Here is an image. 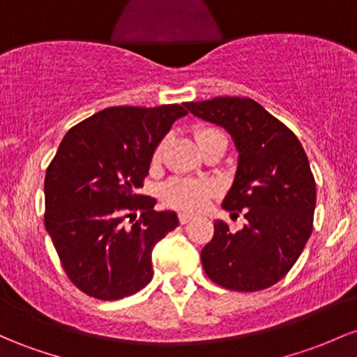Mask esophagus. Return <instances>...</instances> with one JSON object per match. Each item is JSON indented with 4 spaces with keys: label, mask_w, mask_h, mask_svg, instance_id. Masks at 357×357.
<instances>
[{
    "label": "esophagus",
    "mask_w": 357,
    "mask_h": 357,
    "mask_svg": "<svg viewBox=\"0 0 357 357\" xmlns=\"http://www.w3.org/2000/svg\"><path fill=\"white\" fill-rule=\"evenodd\" d=\"M178 218H179V223H183V225H185V223H188L190 220H193V215L181 211V213L178 215Z\"/></svg>",
    "instance_id": "obj_1"
}]
</instances>
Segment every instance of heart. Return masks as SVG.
Instances as JSON below:
<instances>
[{
    "mask_svg": "<svg viewBox=\"0 0 357 357\" xmlns=\"http://www.w3.org/2000/svg\"><path fill=\"white\" fill-rule=\"evenodd\" d=\"M220 135L225 137L220 128L215 127H199L195 132L199 147L208 142L210 139H213V137ZM162 147L164 144H159L158 149H155V159L160 158ZM215 193H217V185L211 179L203 178H172L171 181H167L166 185L160 188V198L167 206L186 211L202 210Z\"/></svg>",
    "mask_w": 357,
    "mask_h": 357,
    "instance_id": "obj_1",
    "label": "heart"
}]
</instances>
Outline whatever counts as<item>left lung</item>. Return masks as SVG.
<instances>
[{
  "instance_id": "left-lung-1",
  "label": "left lung",
  "mask_w": 357,
  "mask_h": 357,
  "mask_svg": "<svg viewBox=\"0 0 357 357\" xmlns=\"http://www.w3.org/2000/svg\"><path fill=\"white\" fill-rule=\"evenodd\" d=\"M193 115L222 125L236 142L238 167L223 208L244 229L213 223L202 264L213 283L232 291H261L287 276L313 229L315 178L296 135L250 98L218 96L185 103Z\"/></svg>"
}]
</instances>
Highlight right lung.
<instances>
[{
	"label": "right lung",
	"instance_id": "obj_1",
	"mask_svg": "<svg viewBox=\"0 0 357 357\" xmlns=\"http://www.w3.org/2000/svg\"><path fill=\"white\" fill-rule=\"evenodd\" d=\"M186 113L181 105L105 108L74 125L50 160L45 229L68 278L88 296L120 300L152 280V249L179 222L137 191L158 144Z\"/></svg>",
	"mask_w": 357,
	"mask_h": 357
}]
</instances>
